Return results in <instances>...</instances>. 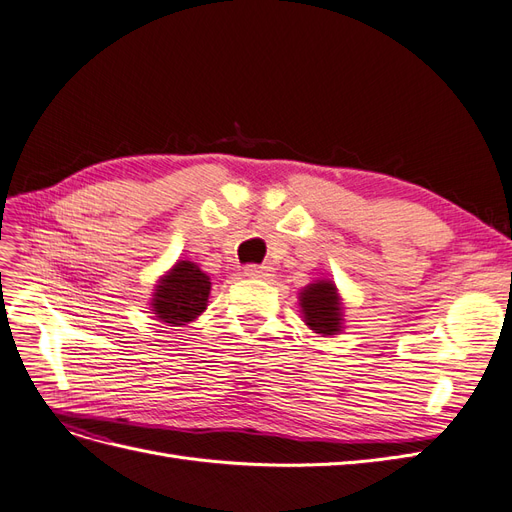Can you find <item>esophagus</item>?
I'll list each match as a JSON object with an SVG mask.
<instances>
[{"mask_svg":"<svg viewBox=\"0 0 512 512\" xmlns=\"http://www.w3.org/2000/svg\"><path fill=\"white\" fill-rule=\"evenodd\" d=\"M243 275L250 277V280H269V277L273 275V269L271 267H258V265H250L243 269Z\"/></svg>","mask_w":512,"mask_h":512,"instance_id":"1","label":"esophagus"}]
</instances>
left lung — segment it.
<instances>
[{"instance_id": "obj_1", "label": "left lung", "mask_w": 512, "mask_h": 512, "mask_svg": "<svg viewBox=\"0 0 512 512\" xmlns=\"http://www.w3.org/2000/svg\"><path fill=\"white\" fill-rule=\"evenodd\" d=\"M301 318L309 329L322 337L344 331V303L333 280H316L299 292Z\"/></svg>"}]
</instances>
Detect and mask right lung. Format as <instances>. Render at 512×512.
I'll return each instance as SVG.
<instances>
[{
  "label": "right lung",
  "mask_w": 512,
  "mask_h": 512,
  "mask_svg": "<svg viewBox=\"0 0 512 512\" xmlns=\"http://www.w3.org/2000/svg\"><path fill=\"white\" fill-rule=\"evenodd\" d=\"M211 277L192 260H177L153 288L151 312L168 327L194 322L207 309Z\"/></svg>",
  "instance_id": "obj_1"
}]
</instances>
